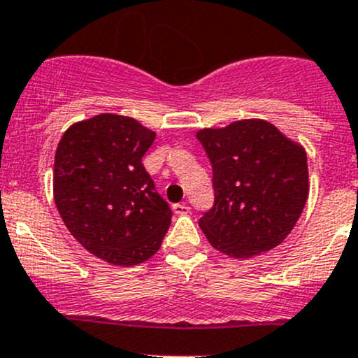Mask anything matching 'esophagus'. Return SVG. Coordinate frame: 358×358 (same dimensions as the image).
<instances>
[{
	"label": "esophagus",
	"mask_w": 358,
	"mask_h": 358,
	"mask_svg": "<svg viewBox=\"0 0 358 358\" xmlns=\"http://www.w3.org/2000/svg\"><path fill=\"white\" fill-rule=\"evenodd\" d=\"M173 211H175V215H187V213H190V208L187 202H178V204H173Z\"/></svg>",
	"instance_id": "34e87169"
}]
</instances>
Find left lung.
<instances>
[{"mask_svg": "<svg viewBox=\"0 0 358 358\" xmlns=\"http://www.w3.org/2000/svg\"><path fill=\"white\" fill-rule=\"evenodd\" d=\"M197 140L213 168L215 202L199 220L209 244L232 258L279 246L308 197L305 149L262 119L201 129Z\"/></svg>", "mask_w": 358, "mask_h": 358, "instance_id": "left-lung-1", "label": "left lung"}]
</instances>
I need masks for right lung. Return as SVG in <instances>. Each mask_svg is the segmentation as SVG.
<instances>
[{
	"label": "right lung",
	"instance_id": "right-lung-1",
	"mask_svg": "<svg viewBox=\"0 0 358 358\" xmlns=\"http://www.w3.org/2000/svg\"><path fill=\"white\" fill-rule=\"evenodd\" d=\"M154 138L135 119L100 114L72 124L57 147V209L74 239L112 265L156 255L171 223V208L142 164Z\"/></svg>",
	"mask_w": 358,
	"mask_h": 358
}]
</instances>
